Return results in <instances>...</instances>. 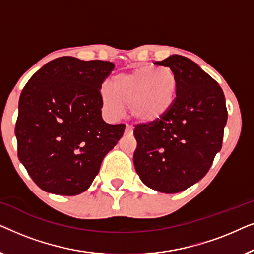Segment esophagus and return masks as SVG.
Here are the masks:
<instances>
[{"instance_id": "esophagus-1", "label": "esophagus", "mask_w": 254, "mask_h": 254, "mask_svg": "<svg viewBox=\"0 0 254 254\" xmlns=\"http://www.w3.org/2000/svg\"><path fill=\"white\" fill-rule=\"evenodd\" d=\"M125 133H126V134H133V128H131L130 126H127L126 130H125Z\"/></svg>"}]
</instances>
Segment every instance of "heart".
<instances>
[{
    "instance_id": "b5f03b06",
    "label": "heart",
    "mask_w": 254,
    "mask_h": 254,
    "mask_svg": "<svg viewBox=\"0 0 254 254\" xmlns=\"http://www.w3.org/2000/svg\"><path fill=\"white\" fill-rule=\"evenodd\" d=\"M177 78L170 68L142 67L133 72L119 74L112 79V90L104 88L102 99L113 117H121L125 105L141 121L162 117L172 105L177 93Z\"/></svg>"
}]
</instances>
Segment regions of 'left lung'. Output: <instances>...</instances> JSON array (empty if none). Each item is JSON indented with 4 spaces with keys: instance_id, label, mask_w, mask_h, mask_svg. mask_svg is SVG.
Instances as JSON below:
<instances>
[{
    "instance_id": "obj_1",
    "label": "left lung",
    "mask_w": 254,
    "mask_h": 254,
    "mask_svg": "<svg viewBox=\"0 0 254 254\" xmlns=\"http://www.w3.org/2000/svg\"><path fill=\"white\" fill-rule=\"evenodd\" d=\"M155 64L171 69L178 88L162 117L135 126L134 165L144 185L178 193L209 171L222 148L228 111L221 86L195 62L176 54Z\"/></svg>"
}]
</instances>
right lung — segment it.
<instances>
[{
    "instance_id": "right-lung-1",
    "label": "right lung",
    "mask_w": 254,
    "mask_h": 254,
    "mask_svg": "<svg viewBox=\"0 0 254 254\" xmlns=\"http://www.w3.org/2000/svg\"><path fill=\"white\" fill-rule=\"evenodd\" d=\"M113 62L62 57L40 68L19 97V161L41 190L76 195L91 185L125 125L102 118L100 88Z\"/></svg>"
}]
</instances>
